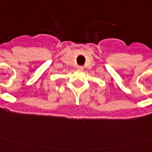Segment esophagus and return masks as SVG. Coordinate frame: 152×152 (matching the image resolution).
<instances>
[{
    "label": "esophagus",
    "mask_w": 152,
    "mask_h": 152,
    "mask_svg": "<svg viewBox=\"0 0 152 152\" xmlns=\"http://www.w3.org/2000/svg\"><path fill=\"white\" fill-rule=\"evenodd\" d=\"M77 69H79V70H83L84 67L83 66H82V65H78V66H77Z\"/></svg>",
    "instance_id": "obj_1"
}]
</instances>
